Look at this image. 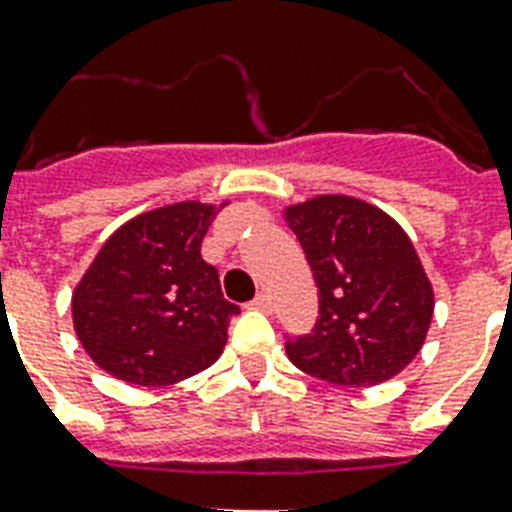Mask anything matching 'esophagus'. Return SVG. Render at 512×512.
I'll return each instance as SVG.
<instances>
[{
  "mask_svg": "<svg viewBox=\"0 0 512 512\" xmlns=\"http://www.w3.org/2000/svg\"><path fill=\"white\" fill-rule=\"evenodd\" d=\"M252 308H255V311H263V313H271V297L268 295H257L255 300H252Z\"/></svg>",
  "mask_w": 512,
  "mask_h": 512,
  "instance_id": "34e87169",
  "label": "esophagus"
}]
</instances>
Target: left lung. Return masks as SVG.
Listing matches in <instances>:
<instances>
[{"mask_svg": "<svg viewBox=\"0 0 512 512\" xmlns=\"http://www.w3.org/2000/svg\"><path fill=\"white\" fill-rule=\"evenodd\" d=\"M319 287L311 335L287 340L289 361L319 380L366 388L420 353L433 287L404 228L353 196H316L284 212Z\"/></svg>", "mask_w": 512, "mask_h": 512, "instance_id": "left-lung-1", "label": "left lung"}]
</instances>
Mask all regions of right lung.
<instances>
[{"mask_svg":"<svg viewBox=\"0 0 512 512\" xmlns=\"http://www.w3.org/2000/svg\"><path fill=\"white\" fill-rule=\"evenodd\" d=\"M212 204L177 201L132 217L108 236L71 297L76 337L90 358L130 385H172L207 369L228 340V303L204 263Z\"/></svg>","mask_w":512,"mask_h":512,"instance_id":"obj_1","label":"right lung"}]
</instances>
